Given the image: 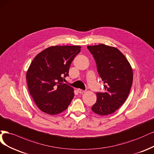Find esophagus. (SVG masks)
<instances>
[{"label":"esophagus","mask_w":154,"mask_h":154,"mask_svg":"<svg viewBox=\"0 0 154 154\" xmlns=\"http://www.w3.org/2000/svg\"><path fill=\"white\" fill-rule=\"evenodd\" d=\"M77 91L79 93H84V90H81V89H77Z\"/></svg>","instance_id":"34e87169"}]
</instances>
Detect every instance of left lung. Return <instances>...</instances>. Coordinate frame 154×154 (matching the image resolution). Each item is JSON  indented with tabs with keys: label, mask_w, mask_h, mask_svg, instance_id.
I'll return each instance as SVG.
<instances>
[{
	"label": "left lung",
	"mask_w": 154,
	"mask_h": 154,
	"mask_svg": "<svg viewBox=\"0 0 154 154\" xmlns=\"http://www.w3.org/2000/svg\"><path fill=\"white\" fill-rule=\"evenodd\" d=\"M87 48L95 59L106 91L97 93V102L91 109L99 115H110L122 106L128 96L133 81L131 66L115 47L100 44Z\"/></svg>",
	"instance_id": "8db88e82"
}]
</instances>
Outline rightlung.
Returning <instances> with one entry per match:
<instances>
[{"mask_svg":"<svg viewBox=\"0 0 154 154\" xmlns=\"http://www.w3.org/2000/svg\"><path fill=\"white\" fill-rule=\"evenodd\" d=\"M80 46H53L34 57L27 72L29 93L38 108L49 115L66 110L74 97L72 87L63 82Z\"/></svg>","mask_w":154,"mask_h":154,"instance_id":"obj_1","label":"right lung"}]
</instances>
